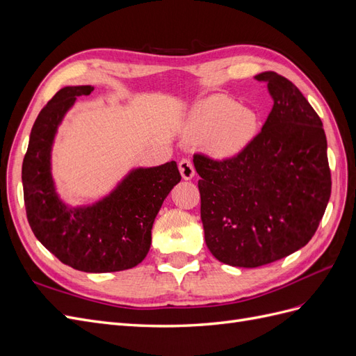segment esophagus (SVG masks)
Listing matches in <instances>:
<instances>
[{"label": "esophagus", "mask_w": 356, "mask_h": 356, "mask_svg": "<svg viewBox=\"0 0 356 356\" xmlns=\"http://www.w3.org/2000/svg\"><path fill=\"white\" fill-rule=\"evenodd\" d=\"M178 168H179V172H181V177L184 178V179H191L193 177H195V166H193L191 160L182 159L179 161Z\"/></svg>", "instance_id": "34e87169"}]
</instances>
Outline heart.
Here are the masks:
<instances>
[{"label": "heart", "instance_id": "1", "mask_svg": "<svg viewBox=\"0 0 356 356\" xmlns=\"http://www.w3.org/2000/svg\"><path fill=\"white\" fill-rule=\"evenodd\" d=\"M258 132V115L225 96H209L190 113L184 136L191 141L207 139L209 153L217 159H232L251 144Z\"/></svg>", "mask_w": 356, "mask_h": 356}]
</instances>
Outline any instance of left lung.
I'll return each instance as SVG.
<instances>
[{
  "label": "left lung",
  "mask_w": 356,
  "mask_h": 356,
  "mask_svg": "<svg viewBox=\"0 0 356 356\" xmlns=\"http://www.w3.org/2000/svg\"><path fill=\"white\" fill-rule=\"evenodd\" d=\"M255 79L273 98L261 132L232 159L193 156L204 242L218 261L234 267L264 266L303 248L331 195L319 115L282 75L266 71Z\"/></svg>",
  "instance_id": "1"
}]
</instances>
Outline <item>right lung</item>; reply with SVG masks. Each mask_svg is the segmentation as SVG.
<instances>
[{
    "label": "right lung",
    "instance_id": "right-lung-1",
    "mask_svg": "<svg viewBox=\"0 0 356 356\" xmlns=\"http://www.w3.org/2000/svg\"><path fill=\"white\" fill-rule=\"evenodd\" d=\"M92 90V86L60 89L32 126L22 165L26 217L35 238L63 264L88 273L120 272L138 266L148 254L156 215L181 175L174 160L138 168L102 200L67 207L51 178V145L77 96Z\"/></svg>",
    "mask_w": 356,
    "mask_h": 356
}]
</instances>
